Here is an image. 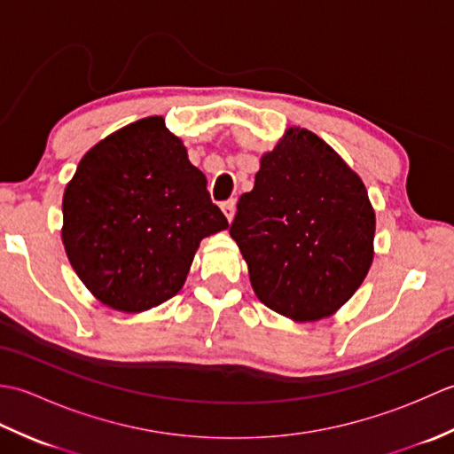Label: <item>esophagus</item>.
<instances>
[{
    "label": "esophagus",
    "instance_id": "esophagus-1",
    "mask_svg": "<svg viewBox=\"0 0 454 454\" xmlns=\"http://www.w3.org/2000/svg\"><path fill=\"white\" fill-rule=\"evenodd\" d=\"M222 210H224L228 222H232V218L236 215V200L234 199H228V200L222 202Z\"/></svg>",
    "mask_w": 454,
    "mask_h": 454
}]
</instances>
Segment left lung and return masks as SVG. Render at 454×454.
Instances as JSON below:
<instances>
[{
	"label": "left lung",
	"mask_w": 454,
	"mask_h": 454,
	"mask_svg": "<svg viewBox=\"0 0 454 454\" xmlns=\"http://www.w3.org/2000/svg\"><path fill=\"white\" fill-rule=\"evenodd\" d=\"M374 224L359 176L316 134L291 129L262 158L230 236L259 301L314 322L361 286L372 263Z\"/></svg>",
	"instance_id": "obj_1"
}]
</instances>
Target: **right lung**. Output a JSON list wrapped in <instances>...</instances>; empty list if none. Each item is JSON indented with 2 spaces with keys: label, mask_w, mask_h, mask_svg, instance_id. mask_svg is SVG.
I'll use <instances>...</instances> for the list:
<instances>
[{
  "label": "right lung",
  "mask_w": 454,
  "mask_h": 454,
  "mask_svg": "<svg viewBox=\"0 0 454 454\" xmlns=\"http://www.w3.org/2000/svg\"><path fill=\"white\" fill-rule=\"evenodd\" d=\"M62 212L74 271L122 312L176 296L200 239L228 228L207 177L161 117L132 122L85 153Z\"/></svg>",
  "instance_id": "right-lung-1"
}]
</instances>
